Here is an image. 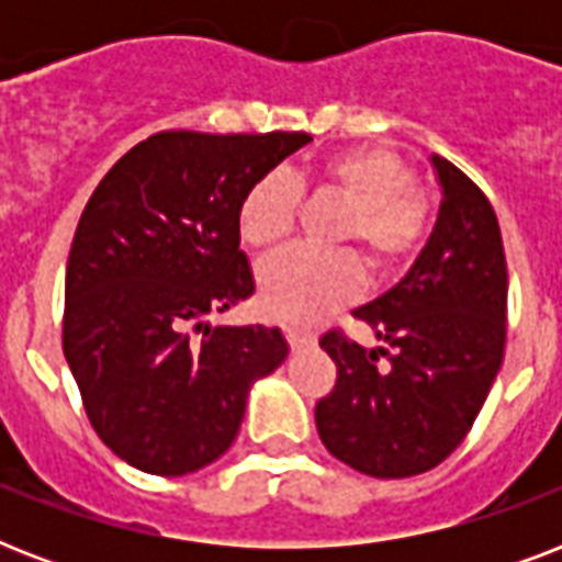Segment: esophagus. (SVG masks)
Here are the masks:
<instances>
[{
	"mask_svg": "<svg viewBox=\"0 0 562 562\" xmlns=\"http://www.w3.org/2000/svg\"><path fill=\"white\" fill-rule=\"evenodd\" d=\"M282 333H285V341H289L291 347H303V344L312 341V335H308L306 329H297V326H282Z\"/></svg>",
	"mask_w": 562,
	"mask_h": 562,
	"instance_id": "obj_1",
	"label": "esophagus"
}]
</instances>
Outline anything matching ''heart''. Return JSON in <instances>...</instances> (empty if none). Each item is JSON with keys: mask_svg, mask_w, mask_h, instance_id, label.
Wrapping results in <instances>:
<instances>
[{"mask_svg": "<svg viewBox=\"0 0 562 562\" xmlns=\"http://www.w3.org/2000/svg\"><path fill=\"white\" fill-rule=\"evenodd\" d=\"M414 171L382 148H350L326 157L312 178L268 175L238 203V236L250 250L271 254L289 241L297 224L300 192L315 189L347 203L335 233L338 245L359 247L368 268L396 271L417 254L431 224L428 198L414 187ZM361 268L352 254L291 250L259 273V306L282 324H315L359 294Z\"/></svg>", "mask_w": 562, "mask_h": 562, "instance_id": "b5f03b06", "label": "heart"}]
</instances>
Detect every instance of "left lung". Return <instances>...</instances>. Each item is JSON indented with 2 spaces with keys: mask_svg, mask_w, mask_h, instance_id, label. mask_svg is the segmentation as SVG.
Returning <instances> with one entry per match:
<instances>
[{
  "mask_svg": "<svg viewBox=\"0 0 562 562\" xmlns=\"http://www.w3.org/2000/svg\"><path fill=\"white\" fill-rule=\"evenodd\" d=\"M443 187L437 224L411 271L352 315L382 347L341 329L321 347L338 368L315 405L329 452L373 479L435 470L461 446L505 359L507 262L487 194L431 157Z\"/></svg>",
  "mask_w": 562,
  "mask_h": 562,
  "instance_id": "obj_1",
  "label": "left lung"
}]
</instances>
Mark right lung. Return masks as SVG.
<instances>
[{"label":"right lung","mask_w":562,"mask_h":562,"mask_svg":"<svg viewBox=\"0 0 562 562\" xmlns=\"http://www.w3.org/2000/svg\"><path fill=\"white\" fill-rule=\"evenodd\" d=\"M300 131H162L101 178L66 262L64 356L95 435L151 475L227 452L247 391L289 356L280 329L210 326L256 291L238 203Z\"/></svg>","instance_id":"1"}]
</instances>
